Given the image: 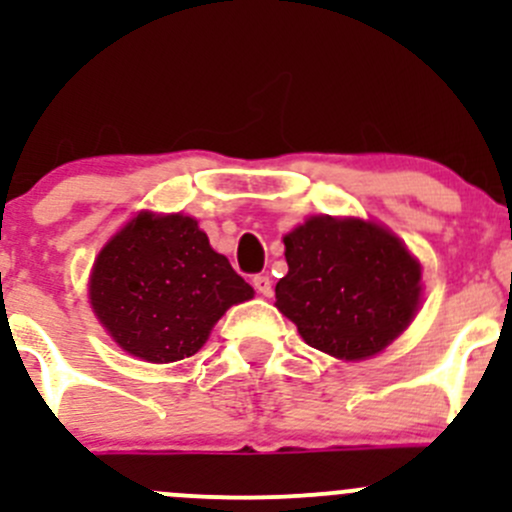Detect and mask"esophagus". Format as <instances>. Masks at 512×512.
Returning <instances> with one entry per match:
<instances>
[{"instance_id":"34e87169","label":"esophagus","mask_w":512,"mask_h":512,"mask_svg":"<svg viewBox=\"0 0 512 512\" xmlns=\"http://www.w3.org/2000/svg\"><path fill=\"white\" fill-rule=\"evenodd\" d=\"M254 288L261 296H271L273 293V286H271V278H268V273H258V276H254Z\"/></svg>"}]
</instances>
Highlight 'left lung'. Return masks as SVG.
<instances>
[{
    "mask_svg": "<svg viewBox=\"0 0 512 512\" xmlns=\"http://www.w3.org/2000/svg\"><path fill=\"white\" fill-rule=\"evenodd\" d=\"M283 246L288 273L276 283V308L328 356H378L421 308V261L378 221L311 216Z\"/></svg>",
    "mask_w": 512,
    "mask_h": 512,
    "instance_id": "1",
    "label": "left lung"
}]
</instances>
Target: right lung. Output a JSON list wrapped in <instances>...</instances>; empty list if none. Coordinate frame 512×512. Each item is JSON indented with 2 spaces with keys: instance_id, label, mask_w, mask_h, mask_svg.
I'll return each instance as SVG.
<instances>
[{
  "instance_id": "add662e5",
  "label": "right lung",
  "mask_w": 512,
  "mask_h": 512,
  "mask_svg": "<svg viewBox=\"0 0 512 512\" xmlns=\"http://www.w3.org/2000/svg\"><path fill=\"white\" fill-rule=\"evenodd\" d=\"M249 298L254 288L186 214L139 211L106 241L89 276L96 321L146 363L194 356L216 321Z\"/></svg>"
}]
</instances>
